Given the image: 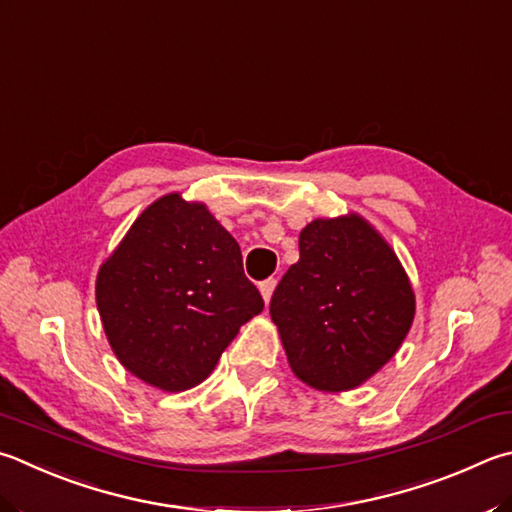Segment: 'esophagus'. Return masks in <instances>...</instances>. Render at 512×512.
Masks as SVG:
<instances>
[{
  "label": "esophagus",
  "mask_w": 512,
  "mask_h": 512,
  "mask_svg": "<svg viewBox=\"0 0 512 512\" xmlns=\"http://www.w3.org/2000/svg\"><path fill=\"white\" fill-rule=\"evenodd\" d=\"M275 284H277L275 277H268V280H264L262 284H259V291H262V297H264V302H266V304L271 302L273 291H275Z\"/></svg>",
  "instance_id": "obj_1"
}]
</instances>
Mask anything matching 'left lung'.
I'll list each match as a JSON object with an SVG mask.
<instances>
[{"label":"left lung","mask_w":512,"mask_h":512,"mask_svg":"<svg viewBox=\"0 0 512 512\" xmlns=\"http://www.w3.org/2000/svg\"><path fill=\"white\" fill-rule=\"evenodd\" d=\"M271 318L295 376L345 392L401 347L414 293L392 248L360 217L315 219L300 232V262L275 288Z\"/></svg>","instance_id":"left-lung-1"}]
</instances>
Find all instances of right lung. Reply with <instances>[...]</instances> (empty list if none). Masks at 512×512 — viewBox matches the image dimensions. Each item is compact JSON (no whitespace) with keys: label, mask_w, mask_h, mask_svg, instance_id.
<instances>
[{"label":"right lung","mask_w":512,"mask_h":512,"mask_svg":"<svg viewBox=\"0 0 512 512\" xmlns=\"http://www.w3.org/2000/svg\"><path fill=\"white\" fill-rule=\"evenodd\" d=\"M102 327L118 360L165 392L199 385L241 324L264 309L241 250L201 203H152L102 264Z\"/></svg>","instance_id":"add662e5"}]
</instances>
